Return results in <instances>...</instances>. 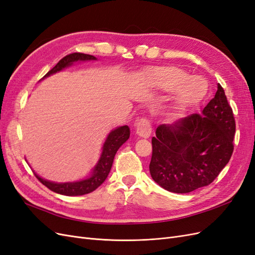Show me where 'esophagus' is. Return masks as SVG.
<instances>
[{
	"mask_svg": "<svg viewBox=\"0 0 255 255\" xmlns=\"http://www.w3.org/2000/svg\"><path fill=\"white\" fill-rule=\"evenodd\" d=\"M152 132V128L149 120L146 118H141L136 122V133L142 138H149Z\"/></svg>",
	"mask_w": 255,
	"mask_h": 255,
	"instance_id": "esophagus-1",
	"label": "esophagus"
}]
</instances>
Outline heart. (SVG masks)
Wrapping results in <instances>:
<instances>
[{
	"mask_svg": "<svg viewBox=\"0 0 255 255\" xmlns=\"http://www.w3.org/2000/svg\"><path fill=\"white\" fill-rule=\"evenodd\" d=\"M151 86L166 94H174L164 114L174 118L185 109L199 103L206 96L208 83L200 75H190L177 67L152 68L148 72Z\"/></svg>",
	"mask_w": 255,
	"mask_h": 255,
	"instance_id": "1",
	"label": "heart"
}]
</instances>
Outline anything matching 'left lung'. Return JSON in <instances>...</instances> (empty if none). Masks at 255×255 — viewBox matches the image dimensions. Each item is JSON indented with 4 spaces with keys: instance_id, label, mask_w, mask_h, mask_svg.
<instances>
[{
    "instance_id": "obj_1",
    "label": "left lung",
    "mask_w": 255,
    "mask_h": 255,
    "mask_svg": "<svg viewBox=\"0 0 255 255\" xmlns=\"http://www.w3.org/2000/svg\"><path fill=\"white\" fill-rule=\"evenodd\" d=\"M234 135L233 111L218 84L201 113L157 127L152 137V179L175 194L207 186L232 156Z\"/></svg>"
}]
</instances>
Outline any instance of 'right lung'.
I'll use <instances>...</instances> for the list:
<instances>
[{
	"label": "right lung",
	"mask_w": 255,
	"mask_h": 255,
	"mask_svg": "<svg viewBox=\"0 0 255 255\" xmlns=\"http://www.w3.org/2000/svg\"><path fill=\"white\" fill-rule=\"evenodd\" d=\"M88 60H97V58L89 54H83V53H72L69 55L61 58L57 65L45 74L42 80L48 78V76L57 73L65 68L72 66L76 61H88ZM129 138V128L128 126L118 127L111 130V133L107 135L105 142L102 146V153L100 156L98 163L95 167L91 169L89 175L84 180L75 181V182H65V183H57V182H51L45 179H42L41 176L35 173L36 177L39 180L44 186H47L52 191L56 192L59 195L64 196H83L89 194V192L96 190L100 185L103 184L106 180L107 175H109L112 166L114 157L117 153L118 149L125 143Z\"/></svg>",
	"instance_id": "1"
}]
</instances>
